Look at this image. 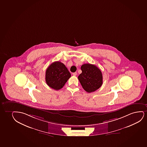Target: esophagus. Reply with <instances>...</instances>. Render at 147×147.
<instances>
[{
	"instance_id": "34e87169",
	"label": "esophagus",
	"mask_w": 147,
	"mask_h": 147,
	"mask_svg": "<svg viewBox=\"0 0 147 147\" xmlns=\"http://www.w3.org/2000/svg\"><path fill=\"white\" fill-rule=\"evenodd\" d=\"M73 76H76V74H77V73L76 72H74V73H73Z\"/></svg>"
}]
</instances>
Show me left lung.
Instances as JSON below:
<instances>
[{
  "label": "left lung",
  "instance_id": "left-lung-1",
  "mask_svg": "<svg viewBox=\"0 0 147 147\" xmlns=\"http://www.w3.org/2000/svg\"><path fill=\"white\" fill-rule=\"evenodd\" d=\"M82 73L78 80L86 92L90 93L100 88L103 83L102 74L98 67L92 64L85 63L81 67Z\"/></svg>",
  "mask_w": 147,
  "mask_h": 147
}]
</instances>
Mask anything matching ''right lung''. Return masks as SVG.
Here are the masks:
<instances>
[{
    "label": "right lung",
    "mask_w": 147,
    "mask_h": 147,
    "mask_svg": "<svg viewBox=\"0 0 147 147\" xmlns=\"http://www.w3.org/2000/svg\"><path fill=\"white\" fill-rule=\"evenodd\" d=\"M71 76V74L63 63L55 61L47 69L45 80L48 86L58 90L63 88Z\"/></svg>",
    "instance_id": "obj_1"
}]
</instances>
